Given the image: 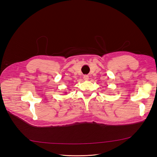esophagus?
I'll use <instances>...</instances> for the list:
<instances>
[{
    "instance_id": "esophagus-1",
    "label": "esophagus",
    "mask_w": 157,
    "mask_h": 157,
    "mask_svg": "<svg viewBox=\"0 0 157 157\" xmlns=\"http://www.w3.org/2000/svg\"><path fill=\"white\" fill-rule=\"evenodd\" d=\"M83 78H84V79L85 80H87L89 79V77H88V75H84V77H83Z\"/></svg>"
}]
</instances>
